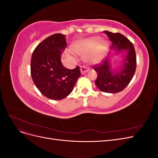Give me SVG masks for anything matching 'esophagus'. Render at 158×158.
I'll use <instances>...</instances> for the list:
<instances>
[{"label":"esophagus","instance_id":"1","mask_svg":"<svg viewBox=\"0 0 158 158\" xmlns=\"http://www.w3.org/2000/svg\"><path fill=\"white\" fill-rule=\"evenodd\" d=\"M89 70V69L86 67L85 66H82L80 67V71H81V73L82 74H85V73H87V72Z\"/></svg>","mask_w":158,"mask_h":158}]
</instances>
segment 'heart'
<instances>
[{"instance_id": "heart-1", "label": "heart", "mask_w": 158, "mask_h": 158, "mask_svg": "<svg viewBox=\"0 0 158 158\" xmlns=\"http://www.w3.org/2000/svg\"><path fill=\"white\" fill-rule=\"evenodd\" d=\"M95 46L97 47L96 48ZM104 48V42L101 41L100 37H94L80 43V44L76 45L74 50L78 54H86L94 48V49H93L94 50H93V51H93L92 52H89V53L85 56V59L89 62L98 63V62L101 60L103 57Z\"/></svg>"}]
</instances>
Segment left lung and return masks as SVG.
Instances as JSON below:
<instances>
[{"label": "left lung", "instance_id": "left-lung-1", "mask_svg": "<svg viewBox=\"0 0 158 158\" xmlns=\"http://www.w3.org/2000/svg\"><path fill=\"white\" fill-rule=\"evenodd\" d=\"M108 36L109 40L113 42L111 49L127 51L125 60L121 70L113 73L109 55L102 60L101 63L93 66L96 71L98 76L95 84L103 92L118 93L125 89L130 83L136 68V52L132 43L119 33L103 31Z\"/></svg>", "mask_w": 158, "mask_h": 158}]
</instances>
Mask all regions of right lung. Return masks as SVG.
Returning <instances> with one entry per match:
<instances>
[{
  "mask_svg": "<svg viewBox=\"0 0 158 158\" xmlns=\"http://www.w3.org/2000/svg\"><path fill=\"white\" fill-rule=\"evenodd\" d=\"M65 37L61 33L47 37L35 47L31 56L32 80L40 92L51 99L68 96L81 76L78 66L71 70L61 63V50L66 46Z\"/></svg>",
  "mask_w": 158,
  "mask_h": 158,
  "instance_id": "add662e5",
  "label": "right lung"
}]
</instances>
